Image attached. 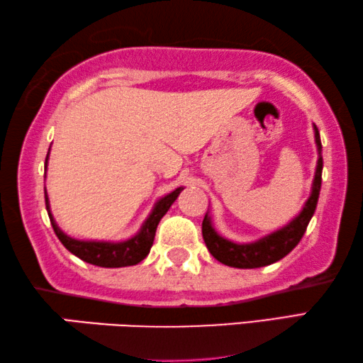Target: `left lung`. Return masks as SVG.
<instances>
[{
    "label": "left lung",
    "mask_w": 363,
    "mask_h": 363,
    "mask_svg": "<svg viewBox=\"0 0 363 363\" xmlns=\"http://www.w3.org/2000/svg\"><path fill=\"white\" fill-rule=\"evenodd\" d=\"M313 133H315L318 160L315 177H313L312 182V191L304 207H302V211L288 225H284L283 228L273 231L270 235H265L264 238H259L257 241L235 242L218 235L216 228H213L209 212L206 213L203 220V238L209 252L218 262L228 267H235V269H259V267L278 262V260L283 259L284 255H288L298 246L301 238L306 233V228L308 222H311L313 212L317 209L320 186H322L323 157L322 141H320L317 125H313Z\"/></svg>",
    "instance_id": "obj_1"
}]
</instances>
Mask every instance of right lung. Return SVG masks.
<instances>
[{
    "instance_id": "add662e5",
    "label": "right lung",
    "mask_w": 363,
    "mask_h": 363,
    "mask_svg": "<svg viewBox=\"0 0 363 363\" xmlns=\"http://www.w3.org/2000/svg\"><path fill=\"white\" fill-rule=\"evenodd\" d=\"M48 159H50V151L46 154L45 170L48 169ZM182 191H183V186H178L172 193L162 196V198L154 204L152 211L150 212V216H147L146 220L143 222L138 233L132 238H128L125 241H117V242L75 240V238L65 235L64 231L59 228L55 217H52L51 207H50V198H48L46 191H45V203H46L48 216H50V220L52 225V230H55L59 241L62 242L67 251L77 255L79 259L85 260L88 264L104 267V269H118V267L140 264L141 260L150 254L160 218L167 213L170 206L175 203V199Z\"/></svg>"
}]
</instances>
